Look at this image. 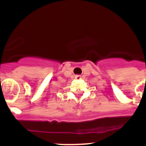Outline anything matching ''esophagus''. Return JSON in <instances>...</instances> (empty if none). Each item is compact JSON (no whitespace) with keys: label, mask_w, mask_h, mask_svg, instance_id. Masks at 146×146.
Segmentation results:
<instances>
[{"label":"esophagus","mask_w":146,"mask_h":146,"mask_svg":"<svg viewBox=\"0 0 146 146\" xmlns=\"http://www.w3.org/2000/svg\"><path fill=\"white\" fill-rule=\"evenodd\" d=\"M75 78H76V79H81V76H79V75H77V76H75Z\"/></svg>","instance_id":"esophagus-1"}]
</instances>
